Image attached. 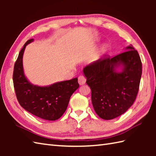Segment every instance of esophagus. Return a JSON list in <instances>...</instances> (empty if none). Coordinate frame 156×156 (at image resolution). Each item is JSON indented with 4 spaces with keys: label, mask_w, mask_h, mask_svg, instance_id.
I'll return each instance as SVG.
<instances>
[{
    "label": "esophagus",
    "mask_w": 156,
    "mask_h": 156,
    "mask_svg": "<svg viewBox=\"0 0 156 156\" xmlns=\"http://www.w3.org/2000/svg\"><path fill=\"white\" fill-rule=\"evenodd\" d=\"M78 83L80 85H83L86 83V78L84 76H80L78 77Z\"/></svg>",
    "instance_id": "34e87169"
}]
</instances>
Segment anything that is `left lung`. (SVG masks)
Returning a JSON list of instances; mask_svg holds the SVG:
<instances>
[{
	"label": "left lung",
	"instance_id": "obj_1",
	"mask_svg": "<svg viewBox=\"0 0 156 156\" xmlns=\"http://www.w3.org/2000/svg\"><path fill=\"white\" fill-rule=\"evenodd\" d=\"M127 51L114 57L99 59L83 69L91 89V100L99 117L111 120L123 114L137 97L142 74V64L131 45ZM119 66L123 67L117 72Z\"/></svg>",
	"mask_w": 156,
	"mask_h": 156
}]
</instances>
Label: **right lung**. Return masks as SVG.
<instances>
[{
  "label": "right lung",
  "mask_w": 156,
  "mask_h": 156,
  "mask_svg": "<svg viewBox=\"0 0 156 156\" xmlns=\"http://www.w3.org/2000/svg\"><path fill=\"white\" fill-rule=\"evenodd\" d=\"M31 39L20 51L13 71V84L20 105L36 117L55 121L60 118L68 107L69 98L79 87L78 78L56 82L48 87L31 84L25 77L23 67V55Z\"/></svg>",
  "instance_id": "obj_1"
}]
</instances>
